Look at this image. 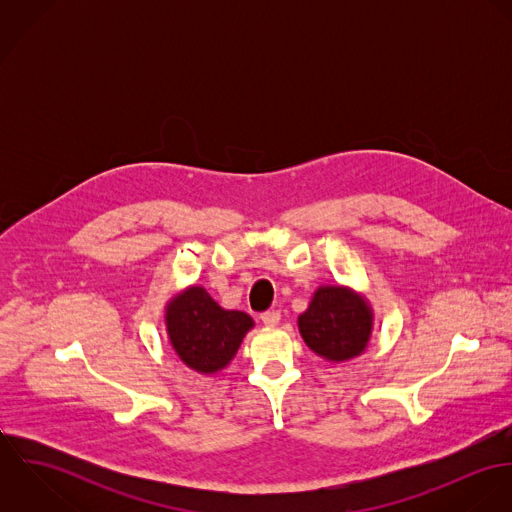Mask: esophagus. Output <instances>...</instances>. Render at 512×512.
Listing matches in <instances>:
<instances>
[{"label": "esophagus", "mask_w": 512, "mask_h": 512, "mask_svg": "<svg viewBox=\"0 0 512 512\" xmlns=\"http://www.w3.org/2000/svg\"><path fill=\"white\" fill-rule=\"evenodd\" d=\"M280 311H276V309H272V311H264L262 315H260V319H262V323L266 325V327H276L278 323H280Z\"/></svg>", "instance_id": "1"}]
</instances>
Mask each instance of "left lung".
I'll use <instances>...</instances> for the list:
<instances>
[{
  "instance_id": "8db88e82",
  "label": "left lung",
  "mask_w": 512,
  "mask_h": 512,
  "mask_svg": "<svg viewBox=\"0 0 512 512\" xmlns=\"http://www.w3.org/2000/svg\"><path fill=\"white\" fill-rule=\"evenodd\" d=\"M305 345L319 357L341 363L359 357L372 333L365 297L343 286H321L297 319Z\"/></svg>"
}]
</instances>
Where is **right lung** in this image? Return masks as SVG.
I'll return each instance as SVG.
<instances>
[{"label": "right lung", "mask_w": 512, "mask_h": 512, "mask_svg": "<svg viewBox=\"0 0 512 512\" xmlns=\"http://www.w3.org/2000/svg\"><path fill=\"white\" fill-rule=\"evenodd\" d=\"M165 325L177 357L201 374H215L228 365L254 321L244 311H226L201 286L171 297Z\"/></svg>", "instance_id": "obj_1"}]
</instances>
